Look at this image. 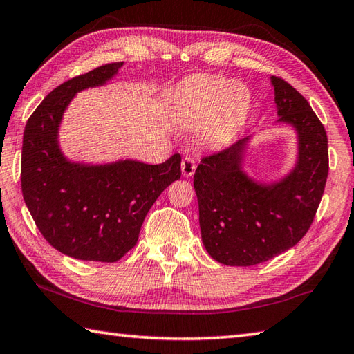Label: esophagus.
Wrapping results in <instances>:
<instances>
[{
	"mask_svg": "<svg viewBox=\"0 0 354 354\" xmlns=\"http://www.w3.org/2000/svg\"><path fill=\"white\" fill-rule=\"evenodd\" d=\"M196 169V164H195V159L192 156H184L183 161H181V171H183V176L184 178H189L192 176L193 173H195Z\"/></svg>",
	"mask_w": 354,
	"mask_h": 354,
	"instance_id": "1",
	"label": "esophagus"
}]
</instances>
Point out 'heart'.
I'll return each instance as SVG.
<instances>
[{
    "mask_svg": "<svg viewBox=\"0 0 354 354\" xmlns=\"http://www.w3.org/2000/svg\"><path fill=\"white\" fill-rule=\"evenodd\" d=\"M248 109L250 92L244 82L214 75L192 81L178 101L179 121L190 127L203 124L201 135L209 142H224L236 133Z\"/></svg>",
    "mask_w": 354,
    "mask_h": 354,
    "instance_id": "obj_1",
    "label": "heart"
}]
</instances>
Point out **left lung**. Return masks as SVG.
<instances>
[{
  "mask_svg": "<svg viewBox=\"0 0 354 354\" xmlns=\"http://www.w3.org/2000/svg\"><path fill=\"white\" fill-rule=\"evenodd\" d=\"M279 120L296 131L295 167L264 184L244 171L250 136L205 156L195 171L201 236L205 250L224 266L248 267L296 245L308 232L328 176V141L308 101L272 76Z\"/></svg>",
  "mask_w": 354,
  "mask_h": 354,
  "instance_id": "8db88e82",
  "label": "left lung"
}]
</instances>
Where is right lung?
<instances>
[{
  "label": "right lung",
  "instance_id": "right-lung-1",
  "mask_svg": "<svg viewBox=\"0 0 354 354\" xmlns=\"http://www.w3.org/2000/svg\"><path fill=\"white\" fill-rule=\"evenodd\" d=\"M122 62L96 67L53 88L26 124L21 189L38 230L71 258L116 262L135 247L150 207L181 178V155L162 164L121 159L72 162L62 155L59 124L73 96L104 86Z\"/></svg>",
  "mask_w": 354,
  "mask_h": 354
}]
</instances>
